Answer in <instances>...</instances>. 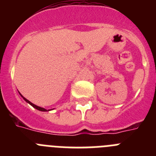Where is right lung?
Masks as SVG:
<instances>
[{
    "mask_svg": "<svg viewBox=\"0 0 156 156\" xmlns=\"http://www.w3.org/2000/svg\"><path fill=\"white\" fill-rule=\"evenodd\" d=\"M19 94H20V93H19ZM20 95H21V96H22V98H23V99H24V100L26 101H27V103H29V104H30V105H32V106H33V107H34V108H36V109L39 110V111H41V112H48V111H50V109L47 110V109H45V108H41V107H40V106H37V105H36L33 104V103H32V102H30V101H29V100H27V98H25L23 97V95L21 94H20Z\"/></svg>",
    "mask_w": 156,
    "mask_h": 156,
    "instance_id": "right-lung-1",
    "label": "right lung"
}]
</instances>
